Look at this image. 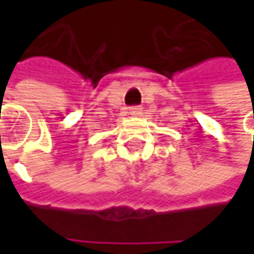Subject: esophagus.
<instances>
[{
    "instance_id": "1",
    "label": "esophagus",
    "mask_w": 254,
    "mask_h": 254,
    "mask_svg": "<svg viewBox=\"0 0 254 254\" xmlns=\"http://www.w3.org/2000/svg\"><path fill=\"white\" fill-rule=\"evenodd\" d=\"M129 114L133 117H137L141 114V107L140 106H132V107H129Z\"/></svg>"
}]
</instances>
